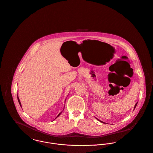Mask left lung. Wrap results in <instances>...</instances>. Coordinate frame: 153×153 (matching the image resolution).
<instances>
[{"mask_svg":"<svg viewBox=\"0 0 153 153\" xmlns=\"http://www.w3.org/2000/svg\"><path fill=\"white\" fill-rule=\"evenodd\" d=\"M137 104H138V102L137 103H136V104H135V107H134V109L136 108V107H137ZM100 122H102V123H104L103 122H102V121H101V120H98Z\"/></svg>","mask_w":153,"mask_h":153,"instance_id":"8db88e82","label":"left lung"}]
</instances>
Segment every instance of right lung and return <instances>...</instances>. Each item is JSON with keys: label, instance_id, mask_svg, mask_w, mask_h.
<instances>
[{"label": "right lung", "instance_id": "obj_1", "mask_svg": "<svg viewBox=\"0 0 153 153\" xmlns=\"http://www.w3.org/2000/svg\"><path fill=\"white\" fill-rule=\"evenodd\" d=\"M17 98H18V102H19V105H20V106H21V102H20V101H19V98H18V96H17ZM61 113H59V114H58V116H57V117H58V116H59V115H60V114H61ZM56 118H55V119H56Z\"/></svg>", "mask_w": 153, "mask_h": 153}]
</instances>
